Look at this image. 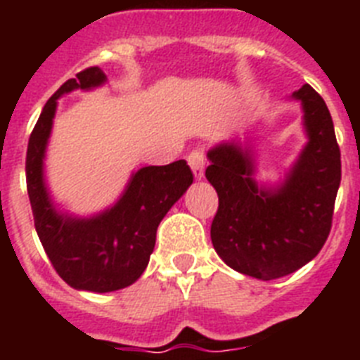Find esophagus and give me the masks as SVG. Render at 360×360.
Masks as SVG:
<instances>
[{"mask_svg":"<svg viewBox=\"0 0 360 360\" xmlns=\"http://www.w3.org/2000/svg\"><path fill=\"white\" fill-rule=\"evenodd\" d=\"M187 164L191 165V169H193L196 178H202L203 171H205V153H203V149H193L187 155Z\"/></svg>","mask_w":360,"mask_h":360,"instance_id":"1","label":"esophagus"}]
</instances>
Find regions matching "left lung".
Here are the masks:
<instances>
[{
    "mask_svg": "<svg viewBox=\"0 0 360 360\" xmlns=\"http://www.w3.org/2000/svg\"><path fill=\"white\" fill-rule=\"evenodd\" d=\"M303 103L310 142L278 191L252 180L249 153L234 142L209 151L205 178L218 193L211 240L231 269L257 279L292 274L323 249L341 184V149L326 103L310 84L294 94Z\"/></svg>",
    "mask_w": 360,
    "mask_h": 360,
    "instance_id": "1",
    "label": "left lung"
}]
</instances>
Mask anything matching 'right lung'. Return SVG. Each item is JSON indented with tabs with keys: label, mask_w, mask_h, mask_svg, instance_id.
Here are the masks:
<instances>
[{
	"label": "right lung",
	"mask_w": 360,
	"mask_h": 360,
	"mask_svg": "<svg viewBox=\"0 0 360 360\" xmlns=\"http://www.w3.org/2000/svg\"><path fill=\"white\" fill-rule=\"evenodd\" d=\"M104 81L103 70L90 66L49 98L30 133L25 162L34 225L50 263L70 287L101 294L129 287L141 278L155 249L158 224L193 184L186 160L149 165L133 174L119 203L103 214L73 219L56 211L43 184V157L57 98Z\"/></svg>",
	"instance_id": "1"
}]
</instances>
